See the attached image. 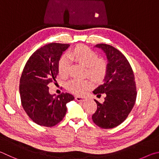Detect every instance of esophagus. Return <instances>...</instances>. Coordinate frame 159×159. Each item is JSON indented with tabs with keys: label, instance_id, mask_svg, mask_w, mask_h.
<instances>
[{
	"label": "esophagus",
	"instance_id": "1",
	"mask_svg": "<svg viewBox=\"0 0 159 159\" xmlns=\"http://www.w3.org/2000/svg\"><path fill=\"white\" fill-rule=\"evenodd\" d=\"M75 100H77V101H86L87 100V98L86 97H80V96H76L75 97Z\"/></svg>",
	"mask_w": 159,
	"mask_h": 159
}]
</instances>
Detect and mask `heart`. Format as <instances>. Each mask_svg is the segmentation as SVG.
I'll return each instance as SVG.
<instances>
[{
    "instance_id": "obj_1",
    "label": "heart",
    "mask_w": 159,
    "mask_h": 159,
    "mask_svg": "<svg viewBox=\"0 0 159 159\" xmlns=\"http://www.w3.org/2000/svg\"><path fill=\"white\" fill-rule=\"evenodd\" d=\"M68 57L72 61L87 68L86 75L94 81L100 82L107 72V63L104 59L98 58L96 53L84 45H77L68 52ZM70 63L66 57H61L58 63V72L61 77H66L69 74ZM93 83L91 80H71L68 82L66 87L70 92L77 95H84L92 89Z\"/></svg>"
}]
</instances>
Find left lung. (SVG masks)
I'll return each instance as SVG.
<instances>
[{
  "mask_svg": "<svg viewBox=\"0 0 159 159\" xmlns=\"http://www.w3.org/2000/svg\"><path fill=\"white\" fill-rule=\"evenodd\" d=\"M95 47L106 54L107 69L103 84L93 91L97 96H101V93H105L106 96L102 103L94 100L97 110L92 119L99 127L112 129L124 121L135 103V77L129 62L120 51L106 44Z\"/></svg>",
  "mask_w": 159,
  "mask_h": 159,
  "instance_id": "left-lung-1",
  "label": "left lung"
}]
</instances>
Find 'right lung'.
I'll list each match as a JSON object with an SVG mask.
<instances>
[{
  "mask_svg": "<svg viewBox=\"0 0 159 159\" xmlns=\"http://www.w3.org/2000/svg\"><path fill=\"white\" fill-rule=\"evenodd\" d=\"M69 46L49 43L36 50L21 73L19 93L22 107L28 116L40 126L52 127L59 123L66 114V104L74 100L68 93L52 95L47 86L57 82L58 61Z\"/></svg>",
  "mask_w": 159,
  "mask_h": 159,
  "instance_id": "add662e5",
  "label": "right lung"
}]
</instances>
